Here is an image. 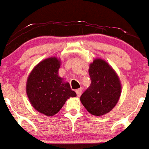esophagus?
<instances>
[{
    "mask_svg": "<svg viewBox=\"0 0 149 149\" xmlns=\"http://www.w3.org/2000/svg\"><path fill=\"white\" fill-rule=\"evenodd\" d=\"M76 93H77V97H80L82 94V88H78V89L76 90Z\"/></svg>",
    "mask_w": 149,
    "mask_h": 149,
    "instance_id": "34e87169",
    "label": "esophagus"
}]
</instances>
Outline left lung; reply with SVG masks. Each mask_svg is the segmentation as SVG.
Wrapping results in <instances>:
<instances>
[{
  "label": "left lung",
  "instance_id": "left-lung-1",
  "mask_svg": "<svg viewBox=\"0 0 149 149\" xmlns=\"http://www.w3.org/2000/svg\"><path fill=\"white\" fill-rule=\"evenodd\" d=\"M91 85L80 97L90 114L102 116L111 111L121 94V84L115 71L100 58L94 60L88 69Z\"/></svg>",
  "mask_w": 149,
  "mask_h": 149
}]
</instances>
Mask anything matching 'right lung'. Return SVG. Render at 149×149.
Returning a JSON list of instances; mask_svg holds the SVG:
<instances>
[{
  "label": "right lung",
  "mask_w": 149,
  "mask_h": 149,
  "mask_svg": "<svg viewBox=\"0 0 149 149\" xmlns=\"http://www.w3.org/2000/svg\"><path fill=\"white\" fill-rule=\"evenodd\" d=\"M61 60L52 57L40 62L27 79L26 91L32 106L38 112L53 116L69 97L77 96L68 82L58 75Z\"/></svg>",
  "instance_id": "add662e5"
}]
</instances>
